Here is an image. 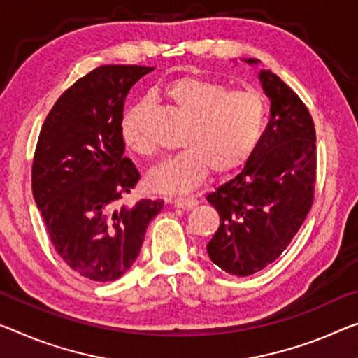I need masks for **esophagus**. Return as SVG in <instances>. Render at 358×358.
I'll return each instance as SVG.
<instances>
[{
	"instance_id": "obj_1",
	"label": "esophagus",
	"mask_w": 358,
	"mask_h": 358,
	"mask_svg": "<svg viewBox=\"0 0 358 358\" xmlns=\"http://www.w3.org/2000/svg\"><path fill=\"white\" fill-rule=\"evenodd\" d=\"M169 201H171L174 206L182 208V210H190V208H195L198 205L196 198H173V200Z\"/></svg>"
}]
</instances>
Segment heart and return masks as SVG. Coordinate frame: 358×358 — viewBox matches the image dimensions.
<instances>
[{
  "instance_id": "b5f03b06",
  "label": "heart",
  "mask_w": 358,
  "mask_h": 358,
  "mask_svg": "<svg viewBox=\"0 0 358 358\" xmlns=\"http://www.w3.org/2000/svg\"><path fill=\"white\" fill-rule=\"evenodd\" d=\"M162 96L184 115L187 124L179 141L182 150L148 173L153 190L185 194L196 189L211 169L216 174L236 171L256 153L268 118L267 101L259 91H234L208 76L184 75L169 81ZM122 137L128 150L150 155L141 106L124 112Z\"/></svg>"
}]
</instances>
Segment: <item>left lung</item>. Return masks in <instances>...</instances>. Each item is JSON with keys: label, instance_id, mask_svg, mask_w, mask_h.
<instances>
[{"label": "left lung", "instance_id": "obj_1", "mask_svg": "<svg viewBox=\"0 0 358 358\" xmlns=\"http://www.w3.org/2000/svg\"><path fill=\"white\" fill-rule=\"evenodd\" d=\"M259 78L271 97L261 144L243 171L206 196L221 217L208 255L238 277L262 271L287 250L312 208L317 179L309 108L272 70H261Z\"/></svg>", "mask_w": 358, "mask_h": 358}]
</instances>
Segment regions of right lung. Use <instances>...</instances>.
I'll return each mask as SVG.
<instances>
[{
	"instance_id": "right-lung-1",
	"label": "right lung",
	"mask_w": 358,
	"mask_h": 358,
	"mask_svg": "<svg viewBox=\"0 0 358 358\" xmlns=\"http://www.w3.org/2000/svg\"><path fill=\"white\" fill-rule=\"evenodd\" d=\"M155 67L101 65L76 80L43 123L31 166V190L49 240L80 277L112 282L139 256L162 200L123 198L139 182L124 157V101Z\"/></svg>"
}]
</instances>
